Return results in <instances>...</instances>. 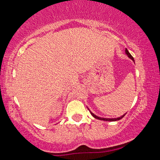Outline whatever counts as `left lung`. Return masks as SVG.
Instances as JSON below:
<instances>
[{"mask_svg":"<svg viewBox=\"0 0 160 160\" xmlns=\"http://www.w3.org/2000/svg\"><path fill=\"white\" fill-rule=\"evenodd\" d=\"M125 53H126V54H127V56L129 57V58H130V59H132V61H133V62H134V59H133V58H132V55H131L130 53H129V52L128 51V50H127V49H125ZM88 110H89V109H88ZM89 111H90L91 114H92V115L93 116V117L95 118H96V119H98V120H103V121H107V122H115V121H118V120H120V119H122V118H123L124 116L125 115V114H123V115H122V116H121V117H118V118H101V117H98V116H96V115H95V114H94L93 113H92V112L90 110H89Z\"/></svg>","mask_w":160,"mask_h":160,"instance_id":"1","label":"left lung"}]
</instances>
